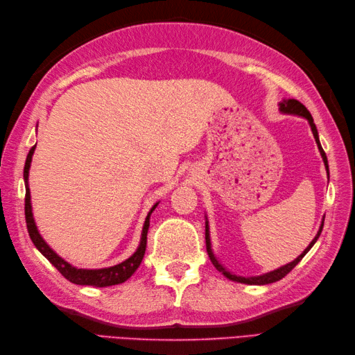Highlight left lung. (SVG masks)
Wrapping results in <instances>:
<instances>
[{
    "label": "left lung",
    "mask_w": 355,
    "mask_h": 355,
    "mask_svg": "<svg viewBox=\"0 0 355 355\" xmlns=\"http://www.w3.org/2000/svg\"><path fill=\"white\" fill-rule=\"evenodd\" d=\"M279 110H281L282 112H285V114L300 116V117H305V119L308 120V123H310V126H311V131H313V135H314V139H315V143H318V146H319L320 155H322V158H323V163H325V168H327V171H328L327 154H325V150H323V149H322V146H320L319 134H318V128H315V125H314V120H313V117H311V114H310V111H308V110L305 108V105H302V103H300V102H299V101H296V99H288V101H284V102L279 103ZM328 175H329V172H328ZM322 229H323V221H322V224H320V229H319V232H318V235L314 236V239L311 241L310 245H308V247L305 248V250L302 252V254H299L297 258L294 259L293 262L286 263V266H284V267H281V268H277V270L270 271V273L261 275V276L243 277V276L232 275V273H229V271L225 270V268L221 266L220 262H218V259L215 258V254H214V252H212V244H210L209 223H207V221H206V248H207L209 258H210V261H212V263L215 266V268H216L218 271H221V273H223L225 277H227V279H230V281H236V282H241V284H248V285H266V284H273V282H276V281H281V279H282L284 276L288 275L290 271H291L294 267H296L300 261H302L304 256H305L308 252H310V248L315 244V241H318V238L320 236Z\"/></svg>",
    "instance_id": "left-lung-1"
}]
</instances>
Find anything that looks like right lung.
<instances>
[{"instance_id": "obj_1", "label": "right lung", "mask_w": 355, "mask_h": 355, "mask_svg": "<svg viewBox=\"0 0 355 355\" xmlns=\"http://www.w3.org/2000/svg\"><path fill=\"white\" fill-rule=\"evenodd\" d=\"M35 148L28 150L27 154V160H26V166H24V182H26V223H27V230L30 239L35 244V247L40 250L45 258H47L53 266L58 268L59 273H61L65 279H69L70 282L76 284V285H92V286H110V285H117L125 282L126 279H130L134 271L139 268L140 262L145 256V250H146V236H148V229H149V218L150 214L154 212V209L157 207V205L153 206V209L149 210V214L145 220V225H143L141 230V239L139 248L135 250V253L128 258L126 261L117 263L114 267H108V268H99V270H85V268H76L70 266L69 262L64 261L61 256H58L55 252L51 250L49 247V244L45 243L42 239V236L37 232V227L33 220V214H32V202H30V189H28V169H30V163H32V157L35 153Z\"/></svg>"}]
</instances>
